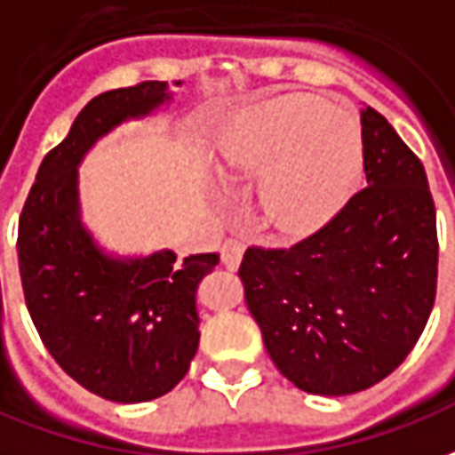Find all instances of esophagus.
<instances>
[{
  "mask_svg": "<svg viewBox=\"0 0 455 455\" xmlns=\"http://www.w3.org/2000/svg\"><path fill=\"white\" fill-rule=\"evenodd\" d=\"M241 259H243V243L238 238H227L224 246H221V263L227 266L228 271H236Z\"/></svg>",
  "mask_w": 455,
  "mask_h": 455,
  "instance_id": "obj_1",
  "label": "esophagus"
}]
</instances>
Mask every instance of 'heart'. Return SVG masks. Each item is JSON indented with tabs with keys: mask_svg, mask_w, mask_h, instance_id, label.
<instances>
[{
	"mask_svg": "<svg viewBox=\"0 0 455 455\" xmlns=\"http://www.w3.org/2000/svg\"><path fill=\"white\" fill-rule=\"evenodd\" d=\"M219 155L231 174L260 177V217L281 236L325 227L364 174L360 120L317 95H285L246 110L221 135Z\"/></svg>",
	"mask_w": 455,
	"mask_h": 455,
	"instance_id": "1",
	"label": "heart"
}]
</instances>
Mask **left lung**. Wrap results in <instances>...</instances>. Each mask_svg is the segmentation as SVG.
<instances>
[{
    "instance_id": "obj_1",
    "label": "left lung",
    "mask_w": 455,
    "mask_h": 455,
    "mask_svg": "<svg viewBox=\"0 0 455 455\" xmlns=\"http://www.w3.org/2000/svg\"><path fill=\"white\" fill-rule=\"evenodd\" d=\"M362 138L367 187L293 246H249L238 268L273 364L307 394L382 382L436 300V206L424 164L370 106Z\"/></svg>"
}]
</instances>
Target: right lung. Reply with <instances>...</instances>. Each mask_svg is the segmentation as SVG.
<instances>
[{"label": "right lung", "mask_w": 455, "mask_h": 455, "mask_svg": "<svg viewBox=\"0 0 455 455\" xmlns=\"http://www.w3.org/2000/svg\"><path fill=\"white\" fill-rule=\"evenodd\" d=\"M167 100V81L95 95L44 157L19 217L21 288L44 345L81 387L120 404L152 402L189 371L199 347L196 288L219 256L174 263L172 251L103 253L81 224L78 164L116 125Z\"/></svg>", "instance_id": "obj_1"}]
</instances>
